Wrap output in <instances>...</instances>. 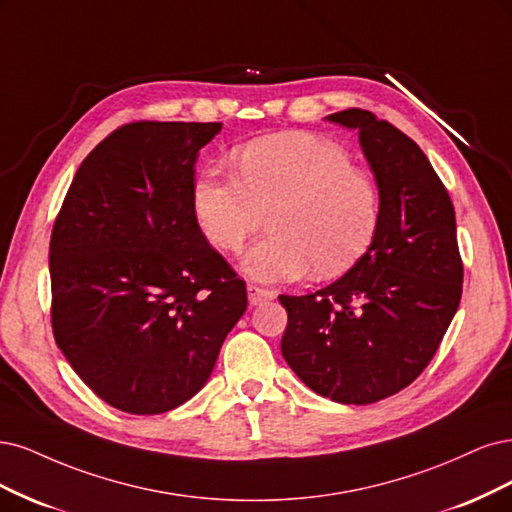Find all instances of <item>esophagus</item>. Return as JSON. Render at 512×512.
Here are the masks:
<instances>
[{"instance_id": "34e87169", "label": "esophagus", "mask_w": 512, "mask_h": 512, "mask_svg": "<svg viewBox=\"0 0 512 512\" xmlns=\"http://www.w3.org/2000/svg\"><path fill=\"white\" fill-rule=\"evenodd\" d=\"M246 291H249V304H251V306H257V304H261V302H268V300L274 298L272 291L261 289V287H257V285H249V287H246Z\"/></svg>"}]
</instances>
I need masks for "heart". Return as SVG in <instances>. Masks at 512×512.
Wrapping results in <instances>:
<instances>
[{"label":"heart","mask_w":512,"mask_h":512,"mask_svg":"<svg viewBox=\"0 0 512 512\" xmlns=\"http://www.w3.org/2000/svg\"><path fill=\"white\" fill-rule=\"evenodd\" d=\"M238 173L204 168L193 210L217 249L238 251L261 210L272 208L274 234L242 257L246 274L263 283H289L312 268L336 276L366 253L378 221L376 187L336 142L306 131L261 138L240 151Z\"/></svg>","instance_id":"1"}]
</instances>
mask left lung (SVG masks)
<instances>
[{
  "instance_id": "obj_1",
  "label": "left lung",
  "mask_w": 512,
  "mask_h": 512,
  "mask_svg": "<svg viewBox=\"0 0 512 512\" xmlns=\"http://www.w3.org/2000/svg\"><path fill=\"white\" fill-rule=\"evenodd\" d=\"M325 121L359 134L378 187V221L355 266L310 295H278L287 308L280 351L315 393L372 404L408 387L430 364L459 300L464 266L455 210L425 153L368 110Z\"/></svg>"
}]
</instances>
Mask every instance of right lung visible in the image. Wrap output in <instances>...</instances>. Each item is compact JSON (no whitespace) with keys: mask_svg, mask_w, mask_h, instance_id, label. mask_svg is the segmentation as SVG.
<instances>
[{"mask_svg":"<svg viewBox=\"0 0 512 512\" xmlns=\"http://www.w3.org/2000/svg\"><path fill=\"white\" fill-rule=\"evenodd\" d=\"M223 123H129L72 180L51 236L53 334L85 385L131 415L191 400L246 310L204 238L195 161Z\"/></svg>","mask_w":512,"mask_h":512,"instance_id":"1","label":"right lung"}]
</instances>
